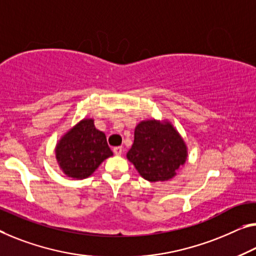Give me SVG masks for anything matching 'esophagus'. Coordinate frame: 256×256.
<instances>
[{"label":"esophagus","mask_w":256,"mask_h":256,"mask_svg":"<svg viewBox=\"0 0 256 256\" xmlns=\"http://www.w3.org/2000/svg\"><path fill=\"white\" fill-rule=\"evenodd\" d=\"M113 152H114L116 156H120L122 153V146H116L113 148Z\"/></svg>","instance_id":"esophagus-1"}]
</instances>
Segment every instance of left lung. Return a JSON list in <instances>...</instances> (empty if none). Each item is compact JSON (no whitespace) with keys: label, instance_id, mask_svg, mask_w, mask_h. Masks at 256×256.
Wrapping results in <instances>:
<instances>
[{"label":"left lung","instance_id":"1","mask_svg":"<svg viewBox=\"0 0 256 256\" xmlns=\"http://www.w3.org/2000/svg\"><path fill=\"white\" fill-rule=\"evenodd\" d=\"M188 158V146L169 121L144 120L136 126L127 159L148 182L174 178Z\"/></svg>","mask_w":256,"mask_h":256}]
</instances>
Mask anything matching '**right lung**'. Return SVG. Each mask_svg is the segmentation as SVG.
I'll return each instance as SVG.
<instances>
[{
  "label": "right lung",
  "instance_id": "obj_1",
  "mask_svg": "<svg viewBox=\"0 0 256 256\" xmlns=\"http://www.w3.org/2000/svg\"><path fill=\"white\" fill-rule=\"evenodd\" d=\"M54 153L62 172L74 180L89 178L105 159L113 156L105 134L96 129L90 118L65 132L58 140Z\"/></svg>",
  "mask_w": 256,
  "mask_h": 256
}]
</instances>
